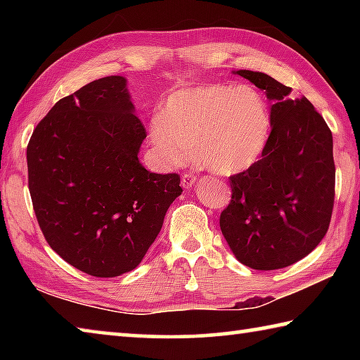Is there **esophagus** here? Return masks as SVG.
I'll list each match as a JSON object with an SVG mask.
<instances>
[{
    "label": "esophagus",
    "mask_w": 360,
    "mask_h": 360,
    "mask_svg": "<svg viewBox=\"0 0 360 360\" xmlns=\"http://www.w3.org/2000/svg\"><path fill=\"white\" fill-rule=\"evenodd\" d=\"M195 181H197V174L192 173V172H187V173L182 174L181 184L184 188H188V187H192L195 184Z\"/></svg>",
    "instance_id": "esophagus-1"
}]
</instances>
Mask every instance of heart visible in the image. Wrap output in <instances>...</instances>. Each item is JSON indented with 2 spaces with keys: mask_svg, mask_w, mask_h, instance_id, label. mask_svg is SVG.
<instances>
[{
  "mask_svg": "<svg viewBox=\"0 0 360 360\" xmlns=\"http://www.w3.org/2000/svg\"><path fill=\"white\" fill-rule=\"evenodd\" d=\"M268 130L270 115L257 90L208 84L169 94L150 119L149 138L165 168L187 165L197 150L211 172L235 174L259 160Z\"/></svg>",
  "mask_w": 360,
  "mask_h": 360,
  "instance_id": "1",
  "label": "heart"
}]
</instances>
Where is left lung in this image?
<instances>
[{"instance_id": "left-lung-1", "label": "left lung", "mask_w": 360, "mask_h": 360, "mask_svg": "<svg viewBox=\"0 0 360 360\" xmlns=\"http://www.w3.org/2000/svg\"><path fill=\"white\" fill-rule=\"evenodd\" d=\"M235 75L273 101L262 158L230 176L231 200L219 224L231 252L254 270H278L308 255L324 238L335 200L332 131L307 98L259 71Z\"/></svg>"}]
</instances>
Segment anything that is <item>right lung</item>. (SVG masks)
Wrapping results in <instances>:
<instances>
[{
    "instance_id": "obj_1",
    "label": "right lung",
    "mask_w": 360,
    "mask_h": 360,
    "mask_svg": "<svg viewBox=\"0 0 360 360\" xmlns=\"http://www.w3.org/2000/svg\"><path fill=\"white\" fill-rule=\"evenodd\" d=\"M133 112L125 77L96 79L57 101L27 148L28 188L46 241L96 278L136 268L182 192L179 174L139 163L146 129Z\"/></svg>"
}]
</instances>
